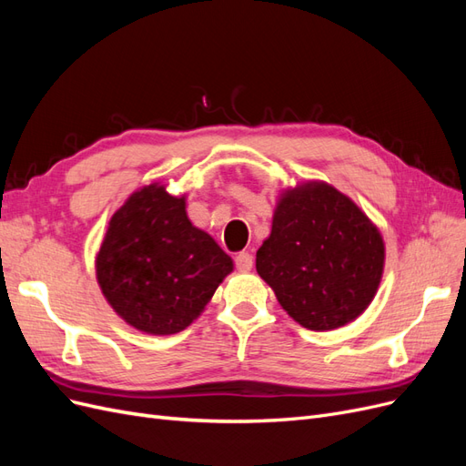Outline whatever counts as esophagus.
Wrapping results in <instances>:
<instances>
[{
    "label": "esophagus",
    "mask_w": 466,
    "mask_h": 466,
    "mask_svg": "<svg viewBox=\"0 0 466 466\" xmlns=\"http://www.w3.org/2000/svg\"><path fill=\"white\" fill-rule=\"evenodd\" d=\"M235 266H237V270H241V272H248L250 268H252V255H248V252H238V255L235 257Z\"/></svg>",
    "instance_id": "esophagus-1"
}]
</instances>
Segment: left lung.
I'll return each mask as SVG.
<instances>
[{"instance_id": "obj_1", "label": "left lung", "mask_w": 466, "mask_h": 466, "mask_svg": "<svg viewBox=\"0 0 466 466\" xmlns=\"http://www.w3.org/2000/svg\"><path fill=\"white\" fill-rule=\"evenodd\" d=\"M385 245L375 225L322 182L286 192L257 270L289 317L309 330L344 327L365 311L383 274Z\"/></svg>"}]
</instances>
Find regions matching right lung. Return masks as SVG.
Wrapping results in <instances>:
<instances>
[{
	"label": "right lung",
	"instance_id": "obj_1",
	"mask_svg": "<svg viewBox=\"0 0 466 466\" xmlns=\"http://www.w3.org/2000/svg\"><path fill=\"white\" fill-rule=\"evenodd\" d=\"M185 198L151 185L108 223L96 279L112 309L137 330L175 334L202 313L233 260L187 218Z\"/></svg>",
	"mask_w": 466,
	"mask_h": 466
}]
</instances>
